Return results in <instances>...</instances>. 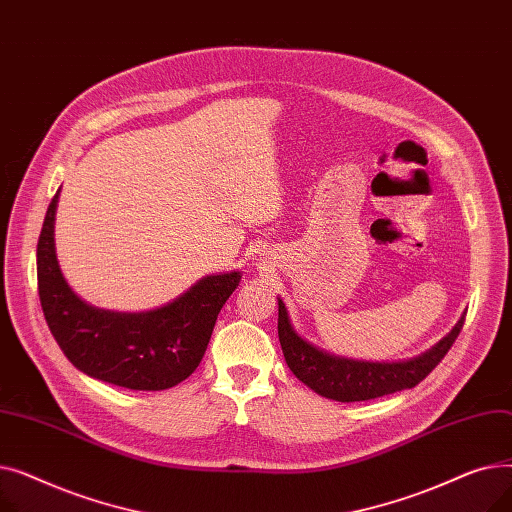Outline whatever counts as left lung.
I'll use <instances>...</instances> for the list:
<instances>
[{
  "mask_svg": "<svg viewBox=\"0 0 512 512\" xmlns=\"http://www.w3.org/2000/svg\"><path fill=\"white\" fill-rule=\"evenodd\" d=\"M465 324V313L461 315L450 334H446L434 348H429L421 357L400 363H369L334 357L317 346L303 340L294 332L288 311L278 299V336L282 344L284 359L290 371L317 394L338 402H359L380 398L398 390L415 388L421 380L436 369V365L450 351L456 336Z\"/></svg>",
  "mask_w": 512,
  "mask_h": 512,
  "instance_id": "8db88e82",
  "label": "left lung"
}]
</instances>
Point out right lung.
Wrapping results in <instances>:
<instances>
[{"label": "right lung", "instance_id": "add662e5", "mask_svg": "<svg viewBox=\"0 0 512 512\" xmlns=\"http://www.w3.org/2000/svg\"><path fill=\"white\" fill-rule=\"evenodd\" d=\"M58 197L60 191L47 207L37 242V282L45 321L68 361L95 380L130 390H166L186 380L199 367L240 272L207 276L153 311L97 309L74 294L58 265Z\"/></svg>", "mask_w": 512, "mask_h": 512}]
</instances>
